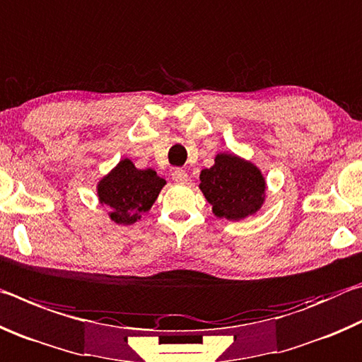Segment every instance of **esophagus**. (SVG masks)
I'll return each mask as SVG.
<instances>
[{
    "label": "esophagus",
    "instance_id": "1",
    "mask_svg": "<svg viewBox=\"0 0 362 362\" xmlns=\"http://www.w3.org/2000/svg\"><path fill=\"white\" fill-rule=\"evenodd\" d=\"M173 180L174 182H177V183H185L187 180H188V174H187V170H183V169H174L173 170Z\"/></svg>",
    "mask_w": 362,
    "mask_h": 362
}]
</instances>
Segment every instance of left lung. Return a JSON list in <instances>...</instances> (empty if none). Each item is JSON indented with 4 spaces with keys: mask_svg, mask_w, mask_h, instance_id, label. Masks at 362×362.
Returning <instances> with one entry per match:
<instances>
[{
    "mask_svg": "<svg viewBox=\"0 0 362 362\" xmlns=\"http://www.w3.org/2000/svg\"><path fill=\"white\" fill-rule=\"evenodd\" d=\"M199 188L217 217L241 220L260 209L265 199V179L252 163L220 153L216 164L199 174Z\"/></svg>",
    "mask_w": 362,
    "mask_h": 362,
    "instance_id": "1",
    "label": "left lung"
}]
</instances>
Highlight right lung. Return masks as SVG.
<instances>
[{
  "label": "right lung",
  "mask_w": 362,
  "mask_h": 362,
  "mask_svg": "<svg viewBox=\"0 0 362 362\" xmlns=\"http://www.w3.org/2000/svg\"><path fill=\"white\" fill-rule=\"evenodd\" d=\"M164 183L153 169H137L131 159H122L99 182L97 193L100 203L110 207L113 222L131 225L150 211Z\"/></svg>",
  "instance_id": "obj_1"
}]
</instances>
